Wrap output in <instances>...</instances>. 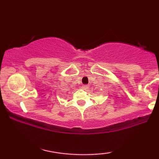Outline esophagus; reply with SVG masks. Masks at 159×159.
<instances>
[{
  "label": "esophagus",
  "mask_w": 159,
  "mask_h": 159,
  "mask_svg": "<svg viewBox=\"0 0 159 159\" xmlns=\"http://www.w3.org/2000/svg\"><path fill=\"white\" fill-rule=\"evenodd\" d=\"M82 89H83V90H86V89H87V85H83V86H82Z\"/></svg>",
  "instance_id": "obj_1"
}]
</instances>
